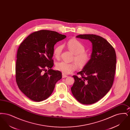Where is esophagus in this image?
<instances>
[{"label": "esophagus", "mask_w": 130, "mask_h": 130, "mask_svg": "<svg viewBox=\"0 0 130 130\" xmlns=\"http://www.w3.org/2000/svg\"><path fill=\"white\" fill-rule=\"evenodd\" d=\"M68 76L67 75H65V74H62V78H65V77H67Z\"/></svg>", "instance_id": "esophagus-1"}]
</instances>
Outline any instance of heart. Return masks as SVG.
Segmentation results:
<instances>
[{
	"label": "heart",
	"instance_id": "1",
	"mask_svg": "<svg viewBox=\"0 0 130 130\" xmlns=\"http://www.w3.org/2000/svg\"><path fill=\"white\" fill-rule=\"evenodd\" d=\"M68 49L74 54V59L80 67L86 65L89 61L90 55L85 51L84 45L76 39H70L67 43ZM63 46L58 45L54 51V55L57 59H59L62 52ZM78 66L76 63H68L61 61L56 64V68L60 71L63 74H69L76 70Z\"/></svg>",
	"mask_w": 130,
	"mask_h": 130
}]
</instances>
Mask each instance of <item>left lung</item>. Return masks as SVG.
I'll return each mask as SVG.
<instances>
[{"mask_svg":"<svg viewBox=\"0 0 130 130\" xmlns=\"http://www.w3.org/2000/svg\"><path fill=\"white\" fill-rule=\"evenodd\" d=\"M77 38L90 40L92 53L89 61L73 75L74 82L71 91L81 104L90 105L103 98L112 87L116 69L115 50L105 39L93 34L80 35Z\"/></svg>","mask_w":130,"mask_h":130,"instance_id":"1","label":"left lung"}]
</instances>
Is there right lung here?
<instances>
[{
  "label": "right lung",
  "instance_id": "right-lung-1",
  "mask_svg": "<svg viewBox=\"0 0 130 130\" xmlns=\"http://www.w3.org/2000/svg\"><path fill=\"white\" fill-rule=\"evenodd\" d=\"M66 36L56 31L40 30L26 37L18 50L16 81L20 90L37 102L48 99L62 74L51 68L54 46ZM48 69L47 70V69Z\"/></svg>",
  "mask_w": 130,
  "mask_h": 130
}]
</instances>
